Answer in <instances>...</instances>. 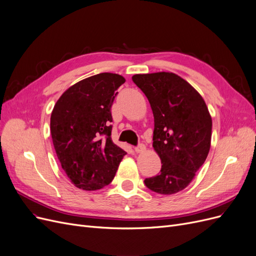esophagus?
Masks as SVG:
<instances>
[{
  "instance_id": "1",
  "label": "esophagus",
  "mask_w": 256,
  "mask_h": 256,
  "mask_svg": "<svg viewBox=\"0 0 256 256\" xmlns=\"http://www.w3.org/2000/svg\"><path fill=\"white\" fill-rule=\"evenodd\" d=\"M146 151V146L144 144H139L137 146H135V152L136 153H142Z\"/></svg>"
}]
</instances>
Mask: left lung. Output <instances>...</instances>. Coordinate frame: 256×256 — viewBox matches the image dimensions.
<instances>
[{
	"label": "left lung",
	"mask_w": 256,
	"mask_h": 256,
	"mask_svg": "<svg viewBox=\"0 0 256 256\" xmlns=\"http://www.w3.org/2000/svg\"><path fill=\"white\" fill-rule=\"evenodd\" d=\"M134 83L150 102L154 116L153 148L162 160L146 186L160 194L186 188L208 158L212 117L200 94L171 72L135 74Z\"/></svg>",
	"instance_id": "1"
}]
</instances>
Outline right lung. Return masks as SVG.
Listing matches in <instances>:
<instances>
[{
	"label": "right lung",
	"instance_id": "add662e5",
	"mask_svg": "<svg viewBox=\"0 0 256 256\" xmlns=\"http://www.w3.org/2000/svg\"><path fill=\"white\" fill-rule=\"evenodd\" d=\"M126 82L100 73L68 88L51 114V136L62 168L83 190H96L114 178L124 150L112 140V105Z\"/></svg>",
	"mask_w": 256,
	"mask_h": 256
}]
</instances>
